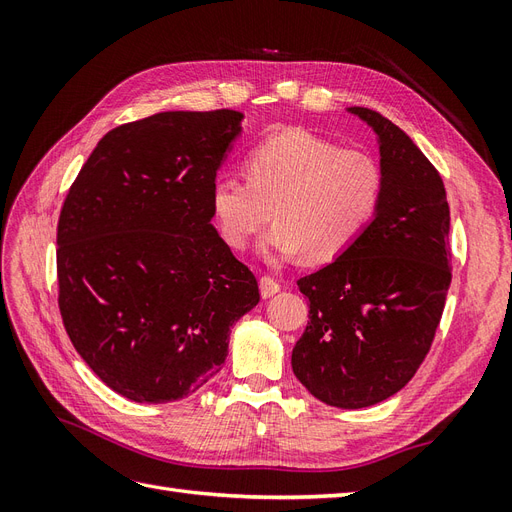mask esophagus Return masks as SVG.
<instances>
[{
	"mask_svg": "<svg viewBox=\"0 0 512 512\" xmlns=\"http://www.w3.org/2000/svg\"><path fill=\"white\" fill-rule=\"evenodd\" d=\"M280 290H282V284L277 282L275 277H271V275L260 277V292H262V297H265V299L273 297V294H277Z\"/></svg>",
	"mask_w": 512,
	"mask_h": 512,
	"instance_id": "34e87169",
	"label": "esophagus"
}]
</instances>
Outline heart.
Segmentation results:
<instances>
[{"label": "heart", "mask_w": 512, "mask_h": 512, "mask_svg": "<svg viewBox=\"0 0 512 512\" xmlns=\"http://www.w3.org/2000/svg\"><path fill=\"white\" fill-rule=\"evenodd\" d=\"M245 181L213 183L211 209L224 241L245 250L271 222V256L303 252L312 262L344 254L374 222L384 170L369 151L339 147L303 128L275 132L245 158Z\"/></svg>", "instance_id": "b5f03b06"}]
</instances>
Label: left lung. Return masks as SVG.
Here are the masks:
<instances>
[{"label":"left lung","mask_w":512,"mask_h":512,"mask_svg":"<svg viewBox=\"0 0 512 512\" xmlns=\"http://www.w3.org/2000/svg\"><path fill=\"white\" fill-rule=\"evenodd\" d=\"M384 196L374 222L331 265L297 282L309 320L292 371L327 406L380 404L412 380L451 286V211L442 177L412 138L371 108Z\"/></svg>","instance_id":"obj_1"}]
</instances>
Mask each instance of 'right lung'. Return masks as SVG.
Here are the masks:
<instances>
[{"mask_svg": "<svg viewBox=\"0 0 512 512\" xmlns=\"http://www.w3.org/2000/svg\"><path fill=\"white\" fill-rule=\"evenodd\" d=\"M237 111H168L104 134L57 224L59 312L72 346L138 404L192 395L222 369L260 301L213 228L211 190Z\"/></svg>", "mask_w": 512, "mask_h": 512, "instance_id": "right-lung-1", "label": "right lung"}]
</instances>
